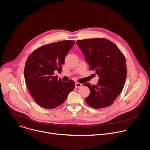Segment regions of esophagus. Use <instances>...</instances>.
I'll return each instance as SVG.
<instances>
[{"mask_svg":"<svg viewBox=\"0 0 150 150\" xmlns=\"http://www.w3.org/2000/svg\"><path fill=\"white\" fill-rule=\"evenodd\" d=\"M82 83H79V82H76V83H75V88H80V87H82Z\"/></svg>","mask_w":150,"mask_h":150,"instance_id":"esophagus-1","label":"esophagus"}]
</instances>
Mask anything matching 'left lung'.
<instances>
[{
    "instance_id": "obj_1",
    "label": "left lung",
    "mask_w": 150,
    "mask_h": 150,
    "mask_svg": "<svg viewBox=\"0 0 150 150\" xmlns=\"http://www.w3.org/2000/svg\"><path fill=\"white\" fill-rule=\"evenodd\" d=\"M90 69L99 76L97 85L84 83L90 90L85 98L87 104L94 109L112 105L122 92L127 75L126 59L117 46L105 38L77 40Z\"/></svg>"
}]
</instances>
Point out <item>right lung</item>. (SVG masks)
I'll return each instance as SVG.
<instances>
[{"label": "right lung", "instance_id": "obj_1", "mask_svg": "<svg viewBox=\"0 0 150 150\" xmlns=\"http://www.w3.org/2000/svg\"><path fill=\"white\" fill-rule=\"evenodd\" d=\"M74 43V40H65L48 44L36 49L28 57L24 68L26 85L32 97L42 108H57L74 90V81L63 82L54 75V72H61L65 58Z\"/></svg>", "mask_w": 150, "mask_h": 150}]
</instances>
